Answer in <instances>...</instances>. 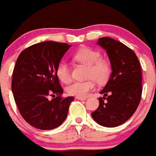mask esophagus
I'll list each match as a JSON object with an SVG mask.
<instances>
[{
	"label": "esophagus",
	"instance_id": "esophagus-1",
	"mask_svg": "<svg viewBox=\"0 0 156 156\" xmlns=\"http://www.w3.org/2000/svg\"><path fill=\"white\" fill-rule=\"evenodd\" d=\"M77 100H81V101H85L87 98H83V97H75Z\"/></svg>",
	"mask_w": 156,
	"mask_h": 156
}]
</instances>
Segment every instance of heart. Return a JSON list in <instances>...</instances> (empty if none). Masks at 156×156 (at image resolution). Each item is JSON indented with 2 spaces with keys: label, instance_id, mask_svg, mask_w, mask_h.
<instances>
[{
  "label": "heart",
  "instance_id": "1",
  "mask_svg": "<svg viewBox=\"0 0 156 156\" xmlns=\"http://www.w3.org/2000/svg\"><path fill=\"white\" fill-rule=\"evenodd\" d=\"M73 58L81 64L87 66V78L85 81H75L67 87L69 94L75 97H85L89 91L95 87L94 80L98 84H104L110 78L111 67L108 61L101 58V52L88 47H84L77 51L73 55ZM58 79L63 83L70 82L72 79L71 70L69 64L62 62L56 69Z\"/></svg>",
  "mask_w": 156,
  "mask_h": 156
}]
</instances>
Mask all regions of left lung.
Masks as SVG:
<instances>
[{"label": "left lung", "instance_id": "obj_1", "mask_svg": "<svg viewBox=\"0 0 156 156\" xmlns=\"http://www.w3.org/2000/svg\"><path fill=\"white\" fill-rule=\"evenodd\" d=\"M98 44L107 52L112 73L100 92L99 107L91 113L94 120L105 127L120 126L136 110L142 91V69L135 52L112 38L102 37Z\"/></svg>", "mask_w": 156, "mask_h": 156}]
</instances>
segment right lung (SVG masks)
<instances>
[{"label":"right lung","instance_id":"obj_1","mask_svg":"<svg viewBox=\"0 0 156 156\" xmlns=\"http://www.w3.org/2000/svg\"><path fill=\"white\" fill-rule=\"evenodd\" d=\"M71 46L53 41L36 43L24 49L16 60L11 83L14 101L24 120L37 129H55L67 117L74 98L61 97L63 90L56 69ZM49 96L55 98L49 100Z\"/></svg>","mask_w":156,"mask_h":156}]
</instances>
